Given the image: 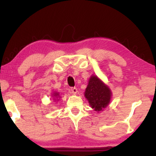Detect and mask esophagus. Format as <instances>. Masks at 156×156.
I'll list each match as a JSON object with an SVG mask.
<instances>
[{
	"instance_id": "esophagus-1",
	"label": "esophagus",
	"mask_w": 156,
	"mask_h": 156,
	"mask_svg": "<svg viewBox=\"0 0 156 156\" xmlns=\"http://www.w3.org/2000/svg\"><path fill=\"white\" fill-rule=\"evenodd\" d=\"M70 91L71 92L73 93V94H76V93L78 92V89H77L76 87H72V88L70 89Z\"/></svg>"
}]
</instances>
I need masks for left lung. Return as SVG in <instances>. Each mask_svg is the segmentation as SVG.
I'll return each instance as SVG.
<instances>
[{
    "mask_svg": "<svg viewBox=\"0 0 156 156\" xmlns=\"http://www.w3.org/2000/svg\"><path fill=\"white\" fill-rule=\"evenodd\" d=\"M85 97L92 108L97 112H101L108 105L112 92L98 77L92 76L86 89Z\"/></svg>",
    "mask_w": 156,
    "mask_h": 156,
    "instance_id": "8db88e82",
    "label": "left lung"
}]
</instances>
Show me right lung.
<instances>
[{
    "instance_id": "obj_1",
    "label": "right lung",
    "mask_w": 156,
    "mask_h": 156,
    "mask_svg": "<svg viewBox=\"0 0 156 156\" xmlns=\"http://www.w3.org/2000/svg\"><path fill=\"white\" fill-rule=\"evenodd\" d=\"M54 96L55 97H58V93H54Z\"/></svg>"
}]
</instances>
